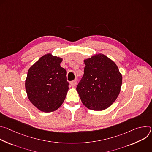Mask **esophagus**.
<instances>
[{"mask_svg":"<svg viewBox=\"0 0 152 152\" xmlns=\"http://www.w3.org/2000/svg\"><path fill=\"white\" fill-rule=\"evenodd\" d=\"M76 84H77V80H73L70 82V85L72 86H75L76 85Z\"/></svg>","mask_w":152,"mask_h":152,"instance_id":"34e87169","label":"esophagus"}]
</instances>
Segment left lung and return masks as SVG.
I'll return each instance as SVG.
<instances>
[{
	"label": "left lung",
	"mask_w": 152,
	"mask_h": 152,
	"mask_svg": "<svg viewBox=\"0 0 152 152\" xmlns=\"http://www.w3.org/2000/svg\"><path fill=\"white\" fill-rule=\"evenodd\" d=\"M83 61L84 74L76 90L88 109L104 110L118 96L122 75L116 64L103 54H96Z\"/></svg>",
	"instance_id": "obj_1"
}]
</instances>
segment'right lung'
<instances>
[{"label":"right lung","mask_w":152,"mask_h":152,"mask_svg":"<svg viewBox=\"0 0 152 152\" xmlns=\"http://www.w3.org/2000/svg\"><path fill=\"white\" fill-rule=\"evenodd\" d=\"M62 58L48 53L29 68L25 88L30 102L45 113L53 112L61 106L69 90L66 70L61 67Z\"/></svg>","instance_id":"right-lung-1"}]
</instances>
